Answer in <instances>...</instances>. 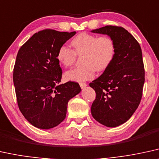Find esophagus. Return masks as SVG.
<instances>
[{"mask_svg": "<svg viewBox=\"0 0 159 159\" xmlns=\"http://www.w3.org/2000/svg\"><path fill=\"white\" fill-rule=\"evenodd\" d=\"M79 84H80V86H81V89H84V88H85L86 86H87V84H86V83H84V82H80Z\"/></svg>", "mask_w": 159, "mask_h": 159, "instance_id": "34e87169", "label": "esophagus"}]
</instances>
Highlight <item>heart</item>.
Wrapping results in <instances>:
<instances>
[{
  "label": "heart",
  "instance_id": "1",
  "mask_svg": "<svg viewBox=\"0 0 159 159\" xmlns=\"http://www.w3.org/2000/svg\"><path fill=\"white\" fill-rule=\"evenodd\" d=\"M73 50L66 45L58 49L56 58L65 67H70L75 61L77 56H82V65L65 73L67 81L81 82L91 79L94 72H102L107 69L113 61L116 45L110 36H98L81 33L71 40Z\"/></svg>",
  "mask_w": 159,
  "mask_h": 159
}]
</instances>
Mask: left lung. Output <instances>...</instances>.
I'll return each instance as SVG.
<instances>
[{"instance_id":"8db88e82","label":"left lung","mask_w":159,"mask_h":159,"mask_svg":"<svg viewBox=\"0 0 159 159\" xmlns=\"http://www.w3.org/2000/svg\"><path fill=\"white\" fill-rule=\"evenodd\" d=\"M92 32L107 34L115 42V56L103 73L89 84L96 92L92 115L107 127L128 121L139 105L144 83L142 49L124 28L106 25Z\"/></svg>"}]
</instances>
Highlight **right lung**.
<instances>
[{"instance_id": "1", "label": "right lung", "mask_w": 159, "mask_h": 159, "mask_svg": "<svg viewBox=\"0 0 159 159\" xmlns=\"http://www.w3.org/2000/svg\"><path fill=\"white\" fill-rule=\"evenodd\" d=\"M75 34L45 29L35 33L18 51L13 82L20 111L32 125L50 129L65 119L68 101L81 92L79 84L61 82L58 49Z\"/></svg>"}]
</instances>
